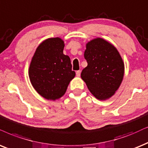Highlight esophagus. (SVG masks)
Here are the masks:
<instances>
[{
    "label": "esophagus",
    "mask_w": 148,
    "mask_h": 148,
    "mask_svg": "<svg viewBox=\"0 0 148 148\" xmlns=\"http://www.w3.org/2000/svg\"><path fill=\"white\" fill-rule=\"evenodd\" d=\"M76 76H78V77H79V76H80V70L76 71Z\"/></svg>",
    "instance_id": "obj_1"
}]
</instances>
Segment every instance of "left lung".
<instances>
[{
	"label": "left lung",
	"instance_id": "8db88e82",
	"mask_svg": "<svg viewBox=\"0 0 148 148\" xmlns=\"http://www.w3.org/2000/svg\"><path fill=\"white\" fill-rule=\"evenodd\" d=\"M84 57L87 66L81 78L95 98L106 100L115 94L123 80L124 63L113 44L97 37L86 44Z\"/></svg>",
	"mask_w": 148,
	"mask_h": 148
}]
</instances>
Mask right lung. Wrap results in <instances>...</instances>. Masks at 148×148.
<instances>
[{
	"label": "right lung",
	"instance_id": "add662e5",
	"mask_svg": "<svg viewBox=\"0 0 148 148\" xmlns=\"http://www.w3.org/2000/svg\"><path fill=\"white\" fill-rule=\"evenodd\" d=\"M64 46L60 37L46 39L37 48L30 63L31 85L46 100L61 98L76 75L72 70L70 58L63 54Z\"/></svg>",
	"mask_w": 148,
	"mask_h": 148
}]
</instances>
